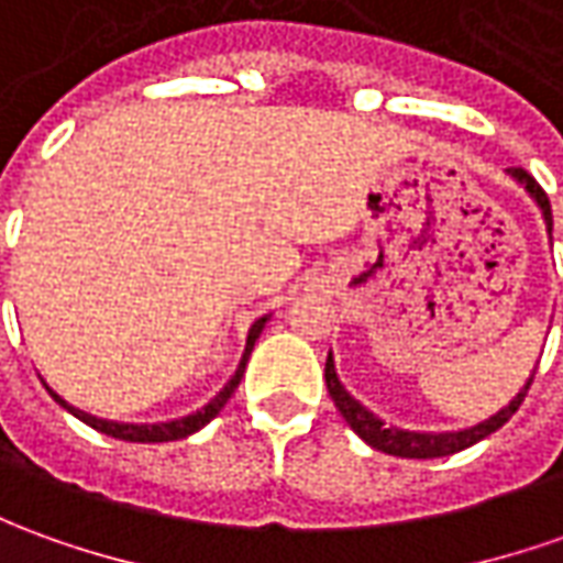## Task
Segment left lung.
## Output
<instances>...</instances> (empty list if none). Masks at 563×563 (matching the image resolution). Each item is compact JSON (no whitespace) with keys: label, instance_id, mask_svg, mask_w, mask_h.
<instances>
[{"label":"left lung","instance_id":"left-lung-1","mask_svg":"<svg viewBox=\"0 0 563 563\" xmlns=\"http://www.w3.org/2000/svg\"><path fill=\"white\" fill-rule=\"evenodd\" d=\"M511 178H518L527 190H530V197L539 202V209H542V216L549 221V231H552V206H549V197H545V190L537 185V178L530 175L527 169H508ZM537 376V373H533ZM533 376L527 378V385L521 388V394L508 404L506 410H499L496 416H490L487 422H481V426L465 428V431H446V434H419V431H400V428H388L385 422H378L376 416L369 410H363L361 404L351 397V394L342 388V382L335 378V366H332V354L327 357V388H330L332 404H335V410L342 412V419H345L347 426L354 428V434H361L363 441L369 443V446H376L382 453H388V456H400V459H438V456H453L459 450H465V446H472V443L484 441L487 434H493L496 428H503L518 412L521 407V400L530 391V385H533Z\"/></svg>","mask_w":563,"mask_h":563}]
</instances>
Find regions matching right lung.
I'll list each match as a JSON object with an SVG mask.
<instances>
[{
  "label": "right lung",
  "mask_w": 563,
  "mask_h": 563,
  "mask_svg": "<svg viewBox=\"0 0 563 563\" xmlns=\"http://www.w3.org/2000/svg\"><path fill=\"white\" fill-rule=\"evenodd\" d=\"M267 317H262V320H255L250 330V339H246V354H243V361H240V366H236V373H233V378L221 388V391L202 407V410H197L194 416H185V419H175V422H163V426H120V422H107V419H95V416H89V412H79L73 410V407H67L57 394H52L57 404L64 407V410H70L79 422H86L89 428H95V431H101V434H107V438H117V441H129V443H163V441H181V438H187V434H194V431H200L206 422H212L218 412H221V407L231 400V394L236 391V385H240V378H243V369H246V361H250L252 354V345H255V339L262 335V327H265Z\"/></svg>",
  "instance_id": "1"
}]
</instances>
